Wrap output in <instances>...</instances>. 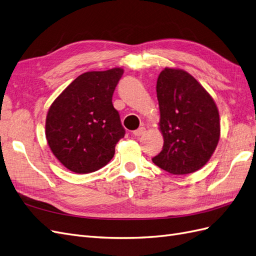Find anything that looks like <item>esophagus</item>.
Wrapping results in <instances>:
<instances>
[{
	"instance_id": "34e87169",
	"label": "esophagus",
	"mask_w": 256,
	"mask_h": 256,
	"mask_svg": "<svg viewBox=\"0 0 256 256\" xmlns=\"http://www.w3.org/2000/svg\"><path fill=\"white\" fill-rule=\"evenodd\" d=\"M145 132H146V129H145L144 127H141V128H138V129L134 130V134L136 136H141L145 134Z\"/></svg>"
}]
</instances>
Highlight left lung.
Listing matches in <instances>:
<instances>
[{
	"label": "left lung",
	"instance_id": "8db88e82",
	"mask_svg": "<svg viewBox=\"0 0 256 256\" xmlns=\"http://www.w3.org/2000/svg\"><path fill=\"white\" fill-rule=\"evenodd\" d=\"M164 148L152 162L173 175L202 168L220 140V116L210 94L184 69L166 67L157 80Z\"/></svg>",
	"mask_w": 256,
	"mask_h": 256
}]
</instances>
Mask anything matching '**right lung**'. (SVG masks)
I'll return each instance as SVG.
<instances>
[{
    "label": "right lung",
    "instance_id": "obj_1",
    "mask_svg": "<svg viewBox=\"0 0 256 256\" xmlns=\"http://www.w3.org/2000/svg\"><path fill=\"white\" fill-rule=\"evenodd\" d=\"M122 74L120 67L84 72L50 106L46 138L54 156L72 172L88 174L106 166L125 136L112 104Z\"/></svg>",
    "mask_w": 256,
    "mask_h": 256
}]
</instances>
